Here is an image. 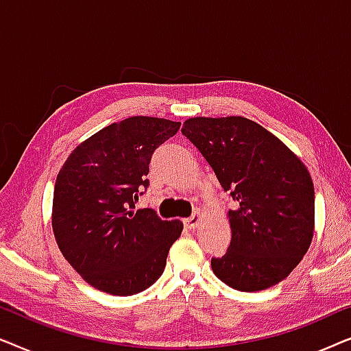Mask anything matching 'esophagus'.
Here are the masks:
<instances>
[{"label":"esophagus","instance_id":"34e87169","mask_svg":"<svg viewBox=\"0 0 351 351\" xmlns=\"http://www.w3.org/2000/svg\"><path fill=\"white\" fill-rule=\"evenodd\" d=\"M198 222H199V210L196 209L189 219H185V227L191 230V228H195L196 225H198Z\"/></svg>","mask_w":351,"mask_h":351}]
</instances>
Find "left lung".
<instances>
[{
	"mask_svg": "<svg viewBox=\"0 0 351 351\" xmlns=\"http://www.w3.org/2000/svg\"><path fill=\"white\" fill-rule=\"evenodd\" d=\"M182 134L238 203L237 210H228V251L210 261L214 275L243 292L278 285L302 261L313 238L310 172L280 138L247 118H191Z\"/></svg>",
	"mask_w": 351,
	"mask_h": 351,
	"instance_id": "1",
	"label": "left lung"
}]
</instances>
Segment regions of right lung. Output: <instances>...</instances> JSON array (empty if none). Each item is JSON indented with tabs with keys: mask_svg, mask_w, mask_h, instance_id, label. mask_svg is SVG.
<instances>
[{
	"mask_svg": "<svg viewBox=\"0 0 351 351\" xmlns=\"http://www.w3.org/2000/svg\"><path fill=\"white\" fill-rule=\"evenodd\" d=\"M180 123L132 117L94 134L71 152L54 186L52 230L70 265L95 289L134 295L162 275L180 220L136 209L150 186L153 153Z\"/></svg>",
	"mask_w": 351,
	"mask_h": 351,
	"instance_id": "right-lung-1",
	"label": "right lung"
}]
</instances>
